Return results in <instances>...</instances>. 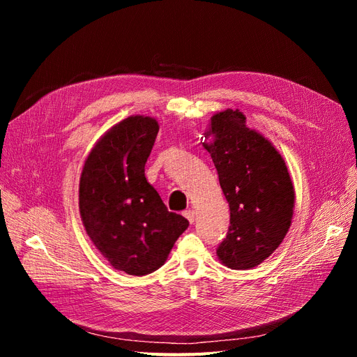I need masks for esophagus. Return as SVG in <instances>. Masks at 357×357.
<instances>
[{"mask_svg":"<svg viewBox=\"0 0 357 357\" xmlns=\"http://www.w3.org/2000/svg\"><path fill=\"white\" fill-rule=\"evenodd\" d=\"M183 214H185V218H186L190 223L195 222V210H186Z\"/></svg>","mask_w":357,"mask_h":357,"instance_id":"esophagus-1","label":"esophagus"}]
</instances>
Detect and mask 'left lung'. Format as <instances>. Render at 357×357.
I'll use <instances>...</instances> for the list:
<instances>
[{"mask_svg":"<svg viewBox=\"0 0 357 357\" xmlns=\"http://www.w3.org/2000/svg\"><path fill=\"white\" fill-rule=\"evenodd\" d=\"M204 137H211L202 146L231 211L218 257L232 269L255 268L282 244L294 218L295 189L286 162L269 139L245 125L238 109L213 114Z\"/></svg>","mask_w":357,"mask_h":357,"instance_id":"8db88e82","label":"left lung"}]
</instances>
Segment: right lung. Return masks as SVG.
<instances>
[{"label": "right lung", "mask_w": 357, "mask_h": 357, "mask_svg": "<svg viewBox=\"0 0 357 357\" xmlns=\"http://www.w3.org/2000/svg\"><path fill=\"white\" fill-rule=\"evenodd\" d=\"M156 119L129 116L107 131L84 160L79 210L86 234L109 264L146 275L165 264L189 222L169 213L144 176Z\"/></svg>", "instance_id": "1"}]
</instances>
